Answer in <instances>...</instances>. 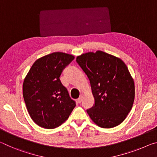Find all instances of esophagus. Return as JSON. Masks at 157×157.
Returning a JSON list of instances; mask_svg holds the SVG:
<instances>
[{
	"label": "esophagus",
	"instance_id": "esophagus-1",
	"mask_svg": "<svg viewBox=\"0 0 157 157\" xmlns=\"http://www.w3.org/2000/svg\"><path fill=\"white\" fill-rule=\"evenodd\" d=\"M83 96H80L78 98V99H77V101H78V103H79V104H80V103H81V101H82V100H83Z\"/></svg>",
	"mask_w": 157,
	"mask_h": 157
}]
</instances>
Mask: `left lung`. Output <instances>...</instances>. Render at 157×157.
Wrapping results in <instances>:
<instances>
[{"label": "left lung", "instance_id": "8db88e82", "mask_svg": "<svg viewBox=\"0 0 157 157\" xmlns=\"http://www.w3.org/2000/svg\"><path fill=\"white\" fill-rule=\"evenodd\" d=\"M76 63L90 81L94 102L87 109L100 127L113 128L124 121L134 101L133 80L121 59L97 51L78 56Z\"/></svg>", "mask_w": 157, "mask_h": 157}]
</instances>
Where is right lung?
Returning a JSON list of instances; mask_svg holds the SVG:
<instances>
[{
  "label": "right lung",
  "mask_w": 157,
  "mask_h": 157,
  "mask_svg": "<svg viewBox=\"0 0 157 157\" xmlns=\"http://www.w3.org/2000/svg\"><path fill=\"white\" fill-rule=\"evenodd\" d=\"M73 56L55 52L36 60L23 84V96L30 117L45 129H55L68 119L76 101L62 84L63 69Z\"/></svg>",
  "instance_id": "right-lung-1"
}]
</instances>
